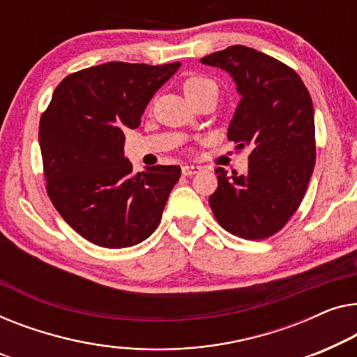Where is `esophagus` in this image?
<instances>
[{
  "label": "esophagus",
  "mask_w": 357,
  "mask_h": 357,
  "mask_svg": "<svg viewBox=\"0 0 357 357\" xmlns=\"http://www.w3.org/2000/svg\"><path fill=\"white\" fill-rule=\"evenodd\" d=\"M181 172H183L184 176H190V174L199 173L200 167H194V165H184V167L181 168Z\"/></svg>",
  "instance_id": "obj_1"
}]
</instances>
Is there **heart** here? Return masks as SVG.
Masks as SVG:
<instances>
[{"label": "heart", "instance_id": "obj_1", "mask_svg": "<svg viewBox=\"0 0 357 357\" xmlns=\"http://www.w3.org/2000/svg\"><path fill=\"white\" fill-rule=\"evenodd\" d=\"M183 89H184L185 97L190 98V97H194V95H199L200 92H205V90H208V89H217V84H215L213 80L208 77L192 76V77H188L184 80Z\"/></svg>", "mask_w": 357, "mask_h": 357}]
</instances>
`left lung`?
I'll list each match as a JSON object with an SVG mask.
<instances>
[{"instance_id": "1", "label": "left lung", "mask_w": 357, "mask_h": 357, "mask_svg": "<svg viewBox=\"0 0 357 357\" xmlns=\"http://www.w3.org/2000/svg\"><path fill=\"white\" fill-rule=\"evenodd\" d=\"M200 63L229 73L241 102L228 139L250 147L245 174L217 168L210 208L231 234L265 239L288 223L304 199L315 165L314 105L294 69L254 48L233 45Z\"/></svg>"}]
</instances>
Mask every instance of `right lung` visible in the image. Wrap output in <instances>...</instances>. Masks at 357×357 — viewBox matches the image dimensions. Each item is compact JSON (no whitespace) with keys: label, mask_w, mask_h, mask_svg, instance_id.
I'll use <instances>...</instances> for the list:
<instances>
[{"label":"right lung","mask_w":357,"mask_h":357,"mask_svg":"<svg viewBox=\"0 0 357 357\" xmlns=\"http://www.w3.org/2000/svg\"><path fill=\"white\" fill-rule=\"evenodd\" d=\"M179 66L112 61L69 74L54 89L38 128L47 192L90 243L129 248L160 225L181 168L132 174L123 130L139 128L150 98Z\"/></svg>","instance_id":"right-lung-1"}]
</instances>
